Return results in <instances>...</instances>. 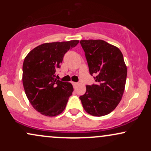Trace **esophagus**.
<instances>
[{
	"mask_svg": "<svg viewBox=\"0 0 151 151\" xmlns=\"http://www.w3.org/2000/svg\"><path fill=\"white\" fill-rule=\"evenodd\" d=\"M72 84H73L74 89H76V87H77V85H78V83H77V82H72Z\"/></svg>",
	"mask_w": 151,
	"mask_h": 151,
	"instance_id": "obj_1",
	"label": "esophagus"
}]
</instances>
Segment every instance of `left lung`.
Returning <instances> with one entry per match:
<instances>
[{"label":"left lung","mask_w":151,"mask_h":151,"mask_svg":"<svg viewBox=\"0 0 151 151\" xmlns=\"http://www.w3.org/2000/svg\"><path fill=\"white\" fill-rule=\"evenodd\" d=\"M80 43L90 74L96 75V83L86 85L85 93L79 99L90 115H107L119 104L125 89L127 67L123 54L117 47L101 40H83Z\"/></svg>","instance_id":"obj_1"}]
</instances>
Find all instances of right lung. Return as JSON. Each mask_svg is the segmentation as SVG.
<instances>
[{
    "label": "right lung",
    "mask_w": 151,
    "mask_h": 151,
    "mask_svg": "<svg viewBox=\"0 0 151 151\" xmlns=\"http://www.w3.org/2000/svg\"><path fill=\"white\" fill-rule=\"evenodd\" d=\"M77 40L47 42L27 55L22 65V84L32 107L46 116H56L65 110L74 89L70 82L55 78L65 54L79 43Z\"/></svg>",
    "instance_id": "1"
}]
</instances>
